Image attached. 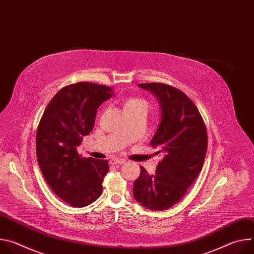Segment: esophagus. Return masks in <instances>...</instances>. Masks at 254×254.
<instances>
[{"instance_id":"obj_1","label":"esophagus","mask_w":254,"mask_h":254,"mask_svg":"<svg viewBox=\"0 0 254 254\" xmlns=\"http://www.w3.org/2000/svg\"><path fill=\"white\" fill-rule=\"evenodd\" d=\"M124 163H126V160H125V159L117 158V159H112V160H111V164H113V165H117V164L122 165V164H124Z\"/></svg>"}]
</instances>
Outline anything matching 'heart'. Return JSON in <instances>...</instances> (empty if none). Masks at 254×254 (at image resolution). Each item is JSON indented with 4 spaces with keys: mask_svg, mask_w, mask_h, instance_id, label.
<instances>
[{
    "mask_svg": "<svg viewBox=\"0 0 254 254\" xmlns=\"http://www.w3.org/2000/svg\"><path fill=\"white\" fill-rule=\"evenodd\" d=\"M148 107H149V104L146 100L137 98V97L128 98L125 102V111L132 110V108H146V110H148Z\"/></svg>",
    "mask_w": 254,
    "mask_h": 254,
    "instance_id": "1",
    "label": "heart"
}]
</instances>
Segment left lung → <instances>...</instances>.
I'll use <instances>...</instances> for the list:
<instances>
[{
    "mask_svg": "<svg viewBox=\"0 0 254 254\" xmlns=\"http://www.w3.org/2000/svg\"><path fill=\"white\" fill-rule=\"evenodd\" d=\"M160 104V124L151 144L159 146L163 160L156 174L140 167L133 183V198L154 211L171 208L182 199L201 172L207 152V131L193 101L181 90L164 83H143Z\"/></svg>",
    "mask_w": 254,
    "mask_h": 254,
    "instance_id": "8db88e82",
    "label": "left lung"
}]
</instances>
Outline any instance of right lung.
<instances>
[{
  "label": "right lung",
  "mask_w": 254,
  "mask_h": 254,
  "mask_svg": "<svg viewBox=\"0 0 254 254\" xmlns=\"http://www.w3.org/2000/svg\"><path fill=\"white\" fill-rule=\"evenodd\" d=\"M114 95L111 87L91 82L68 85L51 99L40 121L38 165L52 191L72 207H85L101 195L108 163L80 157L77 147L92 130L98 107Z\"/></svg>",
  "instance_id": "obj_1"
}]
</instances>
